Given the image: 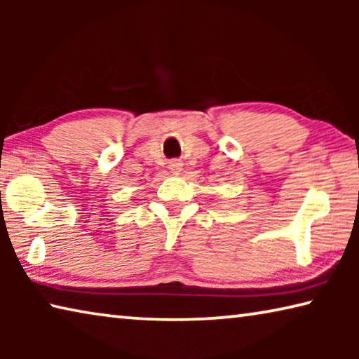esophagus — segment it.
I'll return each mask as SVG.
<instances>
[{
  "mask_svg": "<svg viewBox=\"0 0 359 359\" xmlns=\"http://www.w3.org/2000/svg\"><path fill=\"white\" fill-rule=\"evenodd\" d=\"M169 171H171L172 174H179L182 171V163L179 160H172L169 161Z\"/></svg>",
  "mask_w": 359,
  "mask_h": 359,
  "instance_id": "obj_1",
  "label": "esophagus"
}]
</instances>
